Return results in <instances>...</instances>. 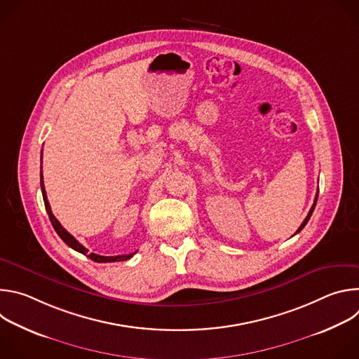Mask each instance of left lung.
<instances>
[{
    "label": "left lung",
    "instance_id": "1",
    "mask_svg": "<svg viewBox=\"0 0 359 359\" xmlns=\"http://www.w3.org/2000/svg\"><path fill=\"white\" fill-rule=\"evenodd\" d=\"M317 198H318V190H317V194H316V198H314V204H313V208H311V210L309 212V215H306V217L304 219V222L301 223V226L298 227V230H297V233H299L304 227H305V224L309 223V220H310V217H311V215H313V212H314V209H316V204H317Z\"/></svg>",
    "mask_w": 359,
    "mask_h": 359
}]
</instances>
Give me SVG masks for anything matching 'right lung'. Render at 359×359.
<instances>
[{
  "label": "right lung",
  "mask_w": 359,
  "mask_h": 359,
  "mask_svg": "<svg viewBox=\"0 0 359 359\" xmlns=\"http://www.w3.org/2000/svg\"><path fill=\"white\" fill-rule=\"evenodd\" d=\"M42 169V166H41ZM41 190H42V197H43V203H45V209H46V213L49 216V220L50 223H53V227L55 229V231L58 233V236L71 247L74 248L75 251L78 252H82L85 255H88V257L92 260V262H96V263H114V262H125V260H129L132 255L136 252H130V254H122V255H111V257H107V255H99V254H95V252H89L88 248H85L72 234H69L62 226L61 223L55 219V216L53 215V210H50V206L48 203V198H46V193H45V187H43V180H42V170H41Z\"/></svg>",
  "instance_id": "1"
}]
</instances>
